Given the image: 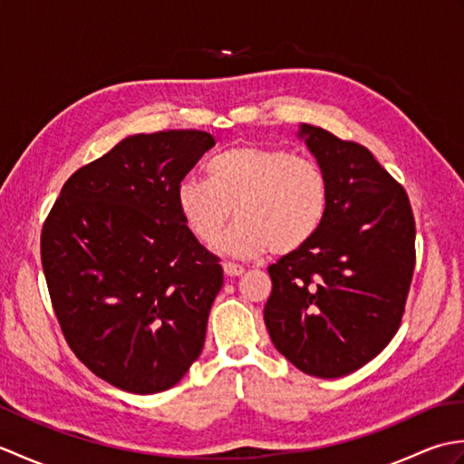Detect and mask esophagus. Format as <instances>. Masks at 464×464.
Masks as SVG:
<instances>
[{"mask_svg":"<svg viewBox=\"0 0 464 464\" xmlns=\"http://www.w3.org/2000/svg\"><path fill=\"white\" fill-rule=\"evenodd\" d=\"M223 271L225 275H229V277H239V275H243V265L239 263H233V261H225L223 263Z\"/></svg>","mask_w":464,"mask_h":464,"instance_id":"obj_1","label":"esophagus"}]
</instances>
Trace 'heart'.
<instances>
[{
	"label": "heart",
	"instance_id": "obj_1",
	"mask_svg": "<svg viewBox=\"0 0 464 464\" xmlns=\"http://www.w3.org/2000/svg\"><path fill=\"white\" fill-rule=\"evenodd\" d=\"M207 181L177 185V209L197 241L215 245L235 217L221 249L255 257L291 255L309 245L327 219L331 187L319 163L285 147L243 143L213 155Z\"/></svg>",
	"mask_w": 464,
	"mask_h": 464
}]
</instances>
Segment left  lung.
<instances>
[{
  "instance_id": "8db88e82",
  "label": "left lung",
  "mask_w": 464,
  "mask_h": 464,
  "mask_svg": "<svg viewBox=\"0 0 464 464\" xmlns=\"http://www.w3.org/2000/svg\"><path fill=\"white\" fill-rule=\"evenodd\" d=\"M331 187L314 239L271 265L265 324L303 372L344 377L387 347L401 327L415 271V215L395 177L357 141L303 125Z\"/></svg>"
}]
</instances>
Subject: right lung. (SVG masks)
Segmentation results:
<instances>
[{"instance_id": "right-lung-1", "label": "right lung", "mask_w": 464, "mask_h": 464, "mask_svg": "<svg viewBox=\"0 0 464 464\" xmlns=\"http://www.w3.org/2000/svg\"><path fill=\"white\" fill-rule=\"evenodd\" d=\"M215 140L140 133L65 181L42 227L49 299L69 349L117 389H171L201 354L219 257L177 209V185Z\"/></svg>"}]
</instances>
